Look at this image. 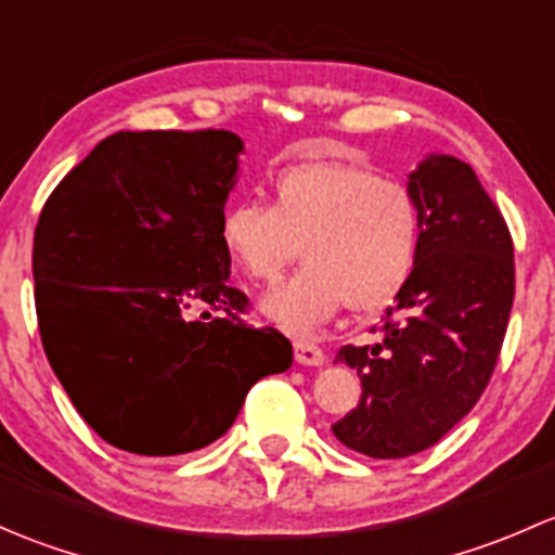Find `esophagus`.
Segmentation results:
<instances>
[{"mask_svg": "<svg viewBox=\"0 0 555 555\" xmlns=\"http://www.w3.org/2000/svg\"><path fill=\"white\" fill-rule=\"evenodd\" d=\"M295 360L300 362V365H322L324 362V351L319 349L317 344H311V340L306 338H295Z\"/></svg>", "mask_w": 555, "mask_h": 555, "instance_id": "obj_1", "label": "esophagus"}]
</instances>
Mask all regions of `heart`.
<instances>
[{"label":"heart","instance_id":"obj_1","mask_svg":"<svg viewBox=\"0 0 555 555\" xmlns=\"http://www.w3.org/2000/svg\"><path fill=\"white\" fill-rule=\"evenodd\" d=\"M273 204L238 198L220 217V242L251 282H273L298 255L304 266L271 287L262 311L309 333L340 306L382 311L400 298L422 260L424 217L400 182L346 160H295L271 177Z\"/></svg>","mask_w":555,"mask_h":555}]
</instances>
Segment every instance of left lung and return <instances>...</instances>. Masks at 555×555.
I'll list each match as a JSON object with an SVG mask.
<instances>
[{
    "label": "left lung",
    "instance_id": "left-lung-1",
    "mask_svg": "<svg viewBox=\"0 0 555 555\" xmlns=\"http://www.w3.org/2000/svg\"><path fill=\"white\" fill-rule=\"evenodd\" d=\"M408 190L424 217L422 260L384 322L378 344L344 346L362 397L335 438L373 459H405L438 443L491 382L516 298L513 236L467 164L435 155Z\"/></svg>",
    "mask_w": 555,
    "mask_h": 555
}]
</instances>
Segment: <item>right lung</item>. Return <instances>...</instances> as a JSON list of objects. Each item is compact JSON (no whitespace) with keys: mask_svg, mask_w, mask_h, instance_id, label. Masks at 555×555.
<instances>
[{"mask_svg":"<svg viewBox=\"0 0 555 555\" xmlns=\"http://www.w3.org/2000/svg\"><path fill=\"white\" fill-rule=\"evenodd\" d=\"M242 139L120 131L50 193L35 231L42 349L77 413L115 449L173 456L231 429L293 344L244 322L220 217Z\"/></svg>","mask_w":555,"mask_h":555,"instance_id":"1","label":"right lung"}]
</instances>
